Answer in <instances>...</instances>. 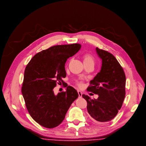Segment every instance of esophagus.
<instances>
[{
    "label": "esophagus",
    "instance_id": "1",
    "mask_svg": "<svg viewBox=\"0 0 146 146\" xmlns=\"http://www.w3.org/2000/svg\"><path fill=\"white\" fill-rule=\"evenodd\" d=\"M78 95H79V97L81 98L82 97V92L80 91H79V90H78Z\"/></svg>",
    "mask_w": 146,
    "mask_h": 146
}]
</instances>
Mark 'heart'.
I'll return each instance as SVG.
<instances>
[{"label": "heart", "instance_id": "1", "mask_svg": "<svg viewBox=\"0 0 146 146\" xmlns=\"http://www.w3.org/2000/svg\"><path fill=\"white\" fill-rule=\"evenodd\" d=\"M82 60H83V62L84 64H94V56L88 53L82 55ZM78 85L79 86H82V82H78Z\"/></svg>", "mask_w": 146, "mask_h": 146}]
</instances>
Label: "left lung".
Listing matches in <instances>:
<instances>
[{"mask_svg":"<svg viewBox=\"0 0 146 146\" xmlns=\"http://www.w3.org/2000/svg\"><path fill=\"white\" fill-rule=\"evenodd\" d=\"M96 52L102 65L87 90L98 94V98L92 99L87 95L82 96L87 101V109L92 119L96 122H108L116 116L122 106L126 78L122 66L112 54L98 48Z\"/></svg>","mask_w":146,"mask_h":146,"instance_id":"8db88e82","label":"left lung"}]
</instances>
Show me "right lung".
Instances as JSON below:
<instances>
[{
	"mask_svg": "<svg viewBox=\"0 0 146 146\" xmlns=\"http://www.w3.org/2000/svg\"><path fill=\"white\" fill-rule=\"evenodd\" d=\"M78 43L58 45L37 53L24 71L22 93L27 109L35 121L47 128L58 126L78 97L70 86L55 95L53 88L65 78V63L81 48Z\"/></svg>",
	"mask_w": 146,
	"mask_h": 146,
	"instance_id": "obj_1",
	"label": "right lung"
}]
</instances>
